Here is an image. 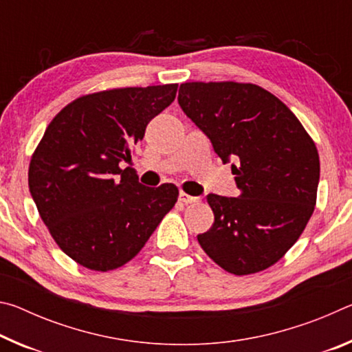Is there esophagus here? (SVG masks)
<instances>
[{
    "mask_svg": "<svg viewBox=\"0 0 352 352\" xmlns=\"http://www.w3.org/2000/svg\"><path fill=\"white\" fill-rule=\"evenodd\" d=\"M178 200H180L183 205H189V204H197L200 199L199 197H192V195H189V194L183 192V190H182L180 195H178Z\"/></svg>",
    "mask_w": 352,
    "mask_h": 352,
    "instance_id": "1",
    "label": "esophagus"
}]
</instances>
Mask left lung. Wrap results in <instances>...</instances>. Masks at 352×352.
Segmentation results:
<instances>
[{
	"mask_svg": "<svg viewBox=\"0 0 352 352\" xmlns=\"http://www.w3.org/2000/svg\"><path fill=\"white\" fill-rule=\"evenodd\" d=\"M178 104L231 164L237 197L210 194L214 223L197 241L233 275L269 269L311 219L320 180L318 151L289 107L239 82H186Z\"/></svg>",
	"mask_w": 352,
	"mask_h": 352,
	"instance_id": "1",
	"label": "left lung"
}]
</instances>
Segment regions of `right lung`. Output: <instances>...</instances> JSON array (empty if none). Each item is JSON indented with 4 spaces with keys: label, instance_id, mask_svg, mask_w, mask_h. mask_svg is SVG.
<instances>
[{
    "label": "right lung",
    "instance_id": "add662e5",
    "mask_svg": "<svg viewBox=\"0 0 352 352\" xmlns=\"http://www.w3.org/2000/svg\"><path fill=\"white\" fill-rule=\"evenodd\" d=\"M177 83L129 87L77 98L46 127L29 164V190L65 254L96 272L133 259L174 208L178 188H147L132 147L151 119L174 102Z\"/></svg>",
    "mask_w": 352,
    "mask_h": 352
}]
</instances>
